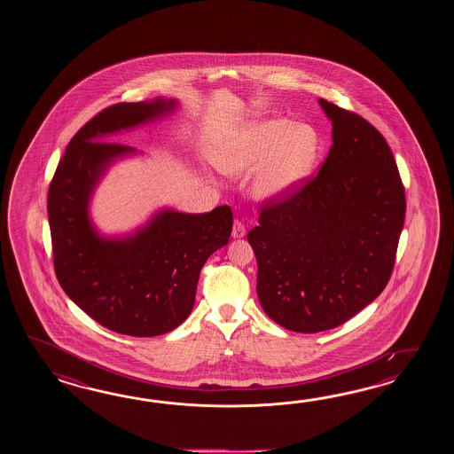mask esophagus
I'll return each mask as SVG.
<instances>
[{
  "instance_id": "1",
  "label": "esophagus",
  "mask_w": 454,
  "mask_h": 454,
  "mask_svg": "<svg viewBox=\"0 0 454 454\" xmlns=\"http://www.w3.org/2000/svg\"><path fill=\"white\" fill-rule=\"evenodd\" d=\"M245 233H247V227H245V223H241V221H235L233 223V229H231V237L233 239H241V237H245Z\"/></svg>"
}]
</instances>
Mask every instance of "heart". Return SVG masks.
<instances>
[{
  "instance_id": "1",
  "label": "heart",
  "mask_w": 454,
  "mask_h": 454,
  "mask_svg": "<svg viewBox=\"0 0 454 454\" xmlns=\"http://www.w3.org/2000/svg\"><path fill=\"white\" fill-rule=\"evenodd\" d=\"M318 133L309 125L274 118L245 128L223 143L215 162L223 174H254L253 193L272 201L294 193L317 164Z\"/></svg>"
}]
</instances>
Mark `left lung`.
I'll return each instance as SVG.
<instances>
[{
  "label": "left lung",
  "mask_w": 454,
  "mask_h": 454,
  "mask_svg": "<svg viewBox=\"0 0 454 454\" xmlns=\"http://www.w3.org/2000/svg\"><path fill=\"white\" fill-rule=\"evenodd\" d=\"M319 106L333 121L325 164L294 193L261 204L247 237L261 307L295 333L336 328L377 299L404 227V184L383 135L354 112Z\"/></svg>",
  "instance_id": "obj_1"
}]
</instances>
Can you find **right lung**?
I'll return each instance as SVG.
<instances>
[{"instance_id":"1","label":"right lung","mask_w":454,"mask_h":454,"mask_svg":"<svg viewBox=\"0 0 454 454\" xmlns=\"http://www.w3.org/2000/svg\"><path fill=\"white\" fill-rule=\"evenodd\" d=\"M176 102L106 106L69 141L49 188L53 266L59 286L104 328L135 338L170 333L192 313L206 260L229 243L233 215L165 209L125 239H106L89 219V200L108 165L135 147L104 141L120 129L154 121Z\"/></svg>"}]
</instances>
